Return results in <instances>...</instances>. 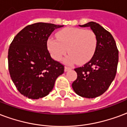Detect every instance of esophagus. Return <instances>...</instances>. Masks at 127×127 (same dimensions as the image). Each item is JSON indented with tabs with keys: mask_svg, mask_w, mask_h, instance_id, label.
I'll use <instances>...</instances> for the list:
<instances>
[{
	"mask_svg": "<svg viewBox=\"0 0 127 127\" xmlns=\"http://www.w3.org/2000/svg\"><path fill=\"white\" fill-rule=\"evenodd\" d=\"M70 69H71V67H67V66H65V68H64L65 72H67V71H68V70H70Z\"/></svg>",
	"mask_w": 127,
	"mask_h": 127,
	"instance_id": "esophagus-1",
	"label": "esophagus"
}]
</instances>
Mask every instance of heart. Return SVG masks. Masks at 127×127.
<instances>
[{
	"instance_id": "obj_1",
	"label": "heart",
	"mask_w": 127,
	"mask_h": 127,
	"mask_svg": "<svg viewBox=\"0 0 127 127\" xmlns=\"http://www.w3.org/2000/svg\"><path fill=\"white\" fill-rule=\"evenodd\" d=\"M57 39L51 37L47 45L55 60L60 61L66 55L65 62L84 64L90 60L95 53L97 39L95 32L78 28H66L57 34Z\"/></svg>"
}]
</instances>
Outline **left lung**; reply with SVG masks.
I'll use <instances>...</instances> for the list:
<instances>
[{
  "mask_svg": "<svg viewBox=\"0 0 127 127\" xmlns=\"http://www.w3.org/2000/svg\"><path fill=\"white\" fill-rule=\"evenodd\" d=\"M79 26L90 27L96 34L97 43L91 60L74 69L77 78L72 87L79 96L95 98L105 93L115 78L118 51L112 34L99 24L91 22Z\"/></svg>",
  "mask_w": 127,
  "mask_h": 127,
  "instance_id": "8db88e82",
  "label": "left lung"
}]
</instances>
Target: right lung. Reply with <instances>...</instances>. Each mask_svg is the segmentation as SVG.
<instances>
[{
  "label": "right lung",
  "instance_id": "right-lung-1",
  "mask_svg": "<svg viewBox=\"0 0 127 127\" xmlns=\"http://www.w3.org/2000/svg\"><path fill=\"white\" fill-rule=\"evenodd\" d=\"M63 26L42 22L27 26L10 44L9 74L25 97L37 99L49 95L57 78L64 72V65L53 60L47 49L50 35Z\"/></svg>",
  "mask_w": 127,
  "mask_h": 127
}]
</instances>
